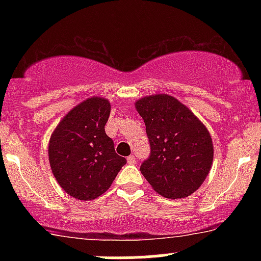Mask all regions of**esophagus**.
I'll return each instance as SVG.
<instances>
[{"instance_id":"1","label":"esophagus","mask_w":261,"mask_h":261,"mask_svg":"<svg viewBox=\"0 0 261 261\" xmlns=\"http://www.w3.org/2000/svg\"><path fill=\"white\" fill-rule=\"evenodd\" d=\"M127 163H130V164H135V163H136V158H135L134 154L128 155V157H127Z\"/></svg>"}]
</instances>
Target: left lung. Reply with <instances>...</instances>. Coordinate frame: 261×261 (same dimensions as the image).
<instances>
[{"label":"left lung","instance_id":"left-lung-1","mask_svg":"<svg viewBox=\"0 0 261 261\" xmlns=\"http://www.w3.org/2000/svg\"><path fill=\"white\" fill-rule=\"evenodd\" d=\"M146 125L151 155L141 173L155 193L182 199L201 187L214 161V143L205 125L169 94L143 97L135 103Z\"/></svg>","mask_w":261,"mask_h":261}]
</instances>
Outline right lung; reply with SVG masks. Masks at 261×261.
Masks as SVG:
<instances>
[{
    "mask_svg": "<svg viewBox=\"0 0 261 261\" xmlns=\"http://www.w3.org/2000/svg\"><path fill=\"white\" fill-rule=\"evenodd\" d=\"M109 114L106 98H87L66 114L50 136L47 153L53 174L77 200L99 197L126 163L104 130Z\"/></svg>",
    "mask_w": 261,
    "mask_h": 261,
    "instance_id": "add662e5",
    "label": "right lung"
}]
</instances>
